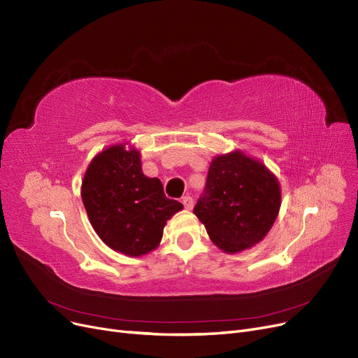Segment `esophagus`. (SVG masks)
I'll return each mask as SVG.
<instances>
[{
  "label": "esophagus",
  "instance_id": "esophagus-1",
  "mask_svg": "<svg viewBox=\"0 0 358 358\" xmlns=\"http://www.w3.org/2000/svg\"><path fill=\"white\" fill-rule=\"evenodd\" d=\"M181 201H182V205H184V208L185 209H193V206H194V200H193V197L192 196H184L182 199H181Z\"/></svg>",
  "mask_w": 358,
  "mask_h": 358
}]
</instances>
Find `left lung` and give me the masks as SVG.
<instances>
[{
  "label": "left lung",
  "mask_w": 358,
  "mask_h": 358,
  "mask_svg": "<svg viewBox=\"0 0 358 358\" xmlns=\"http://www.w3.org/2000/svg\"><path fill=\"white\" fill-rule=\"evenodd\" d=\"M279 208L278 178L262 162L234 150L212 159L193 212L213 244L232 255L265 238Z\"/></svg>",
  "instance_id": "1"
}]
</instances>
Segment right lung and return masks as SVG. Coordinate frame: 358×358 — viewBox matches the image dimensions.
Instances as JSON below:
<instances>
[{
	"instance_id": "obj_1",
	"label": "right lung",
	"mask_w": 358,
	"mask_h": 358,
	"mask_svg": "<svg viewBox=\"0 0 358 358\" xmlns=\"http://www.w3.org/2000/svg\"><path fill=\"white\" fill-rule=\"evenodd\" d=\"M82 200L99 238L131 257L155 250L166 221L182 209L180 201L165 196L161 180L143 174L141 152L126 150L122 143L92 159L82 181Z\"/></svg>"
}]
</instances>
